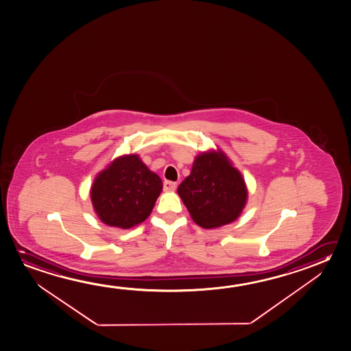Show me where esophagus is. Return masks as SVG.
I'll list each match as a JSON object with an SVG mask.
<instances>
[{"label": "esophagus", "instance_id": "34e87169", "mask_svg": "<svg viewBox=\"0 0 351 351\" xmlns=\"http://www.w3.org/2000/svg\"><path fill=\"white\" fill-rule=\"evenodd\" d=\"M177 189V183L176 182H171V180H165L163 182V190L165 191H174Z\"/></svg>", "mask_w": 351, "mask_h": 351}]
</instances>
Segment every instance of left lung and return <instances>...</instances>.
Wrapping results in <instances>:
<instances>
[{"instance_id": "1", "label": "left lung", "mask_w": 351, "mask_h": 351, "mask_svg": "<svg viewBox=\"0 0 351 351\" xmlns=\"http://www.w3.org/2000/svg\"><path fill=\"white\" fill-rule=\"evenodd\" d=\"M190 216L202 228H218L239 217L247 200L244 178L222 151L196 156L178 186Z\"/></svg>"}]
</instances>
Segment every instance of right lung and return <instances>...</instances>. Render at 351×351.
Returning a JSON list of instances; mask_svg holds the SVG:
<instances>
[{
  "mask_svg": "<svg viewBox=\"0 0 351 351\" xmlns=\"http://www.w3.org/2000/svg\"><path fill=\"white\" fill-rule=\"evenodd\" d=\"M162 186L161 178L138 155H124L97 174L90 196L102 222L129 229L150 216Z\"/></svg>",
  "mask_w": 351,
  "mask_h": 351,
  "instance_id": "1",
  "label": "right lung"
}]
</instances>
